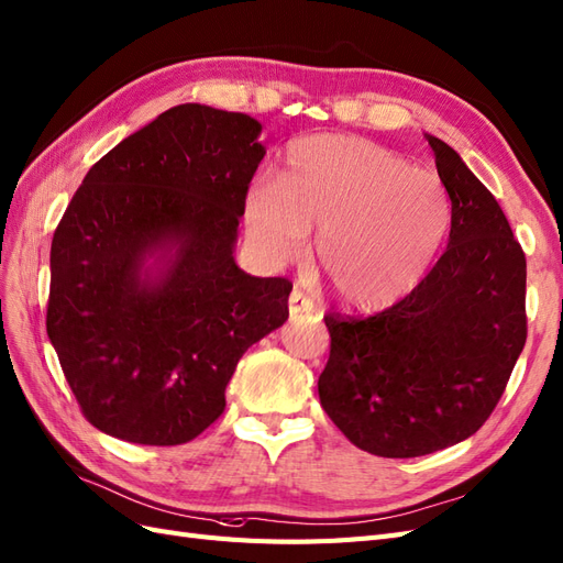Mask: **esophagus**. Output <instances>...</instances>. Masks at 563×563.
Returning <instances> with one entry per match:
<instances>
[{
  "mask_svg": "<svg viewBox=\"0 0 563 563\" xmlns=\"http://www.w3.org/2000/svg\"><path fill=\"white\" fill-rule=\"evenodd\" d=\"M314 310V302L305 296L302 291H291V296H288V312L291 314H300V312H312Z\"/></svg>",
  "mask_w": 563,
  "mask_h": 563,
  "instance_id": "esophagus-1",
  "label": "esophagus"
}]
</instances>
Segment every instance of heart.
I'll return each instance as SVG.
<instances>
[{
	"label": "heart",
	"mask_w": 563,
	"mask_h": 563,
	"mask_svg": "<svg viewBox=\"0 0 563 563\" xmlns=\"http://www.w3.org/2000/svg\"><path fill=\"white\" fill-rule=\"evenodd\" d=\"M451 197L434 174L354 135H310L286 150L279 185L244 197V228L263 261L284 265L308 249L350 310L376 312L411 294L451 232Z\"/></svg>",
	"instance_id": "obj_1"
}]
</instances>
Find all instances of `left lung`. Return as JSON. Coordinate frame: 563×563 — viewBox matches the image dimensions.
Segmentation results:
<instances>
[{
	"instance_id": "obj_1",
	"label": "left lung",
	"mask_w": 563,
	"mask_h": 563,
	"mask_svg": "<svg viewBox=\"0 0 563 563\" xmlns=\"http://www.w3.org/2000/svg\"><path fill=\"white\" fill-rule=\"evenodd\" d=\"M451 197L446 253L411 294L366 317H327L323 411L356 449L416 457L472 437L526 343V255L484 183L434 135Z\"/></svg>"
}]
</instances>
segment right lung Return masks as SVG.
<instances>
[{
  "instance_id": "add662e5",
  "label": "right lung",
  "mask_w": 563,
  "mask_h": 563,
  "mask_svg": "<svg viewBox=\"0 0 563 563\" xmlns=\"http://www.w3.org/2000/svg\"><path fill=\"white\" fill-rule=\"evenodd\" d=\"M263 124L185 103L98 159L51 242L46 333L87 420L176 446L225 411L242 354L288 319L294 284L234 263Z\"/></svg>"
}]
</instances>
